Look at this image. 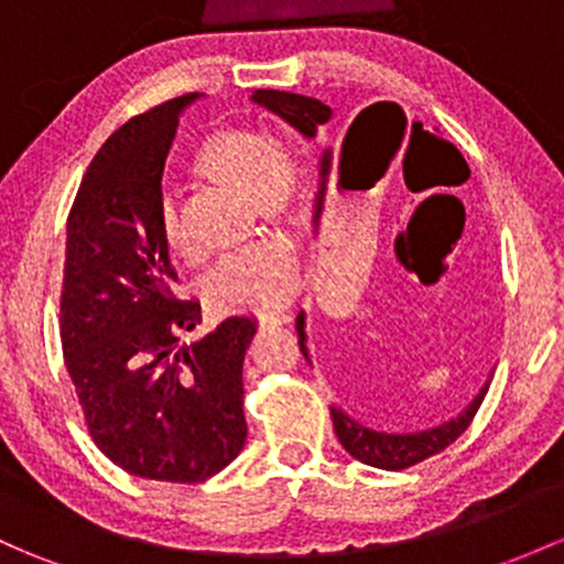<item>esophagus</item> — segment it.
<instances>
[{
    "instance_id": "1",
    "label": "esophagus",
    "mask_w": 564,
    "mask_h": 564,
    "mask_svg": "<svg viewBox=\"0 0 564 564\" xmlns=\"http://www.w3.org/2000/svg\"><path fill=\"white\" fill-rule=\"evenodd\" d=\"M289 313L286 311H270V313H262L259 316V322H262V327H281V324H289Z\"/></svg>"
}]
</instances>
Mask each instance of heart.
I'll use <instances>...</instances> for the list:
<instances>
[{
  "instance_id": "b5f03b06",
  "label": "heart",
  "mask_w": 564,
  "mask_h": 564,
  "mask_svg": "<svg viewBox=\"0 0 564 564\" xmlns=\"http://www.w3.org/2000/svg\"><path fill=\"white\" fill-rule=\"evenodd\" d=\"M194 170L218 186L248 192L253 210L283 221L300 210L302 170L289 148L259 129H227L207 138L194 153ZM162 237L181 262H194L192 240L173 207L162 210ZM297 289V257L283 240H257L216 267L207 292L224 311H272Z\"/></svg>"
}]
</instances>
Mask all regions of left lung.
I'll use <instances>...</instances> for the list:
<instances>
[{"label": "left lung", "mask_w": 564, "mask_h": 564, "mask_svg": "<svg viewBox=\"0 0 564 564\" xmlns=\"http://www.w3.org/2000/svg\"><path fill=\"white\" fill-rule=\"evenodd\" d=\"M253 102L259 108H267L275 116H281L289 127H294L305 140H313L318 134V129L332 118V108L329 105L318 102L313 97H302V94H289V91H272V88H259V91L251 94ZM361 120L362 132L359 139L352 138V127ZM400 121L402 123V112L397 105L391 102H378L372 108L361 110L357 116V121L351 123L348 129L346 140H343V153L340 159L332 153V148H327L318 162V175H322V183H318V194H316V205H313V229H318L324 216V205H327V183L332 170H337L340 181L337 186L346 188L348 177H351L354 164L359 162V156H365L367 148L372 145H387L391 142V127ZM397 140V138H394ZM452 145V142H446ZM454 148V145H452ZM456 153V148H454ZM462 156V153H459ZM297 335H300V351L302 357L307 359L311 365V351H307V332H305V311H300L297 316ZM486 391H489V381L484 383L481 391L470 400V405L462 408L454 419L448 422L430 426V430H419V432H389V430H376V426H367L357 422L354 416H348L343 408L332 405V424H335V435L340 441V446L346 448L354 459L365 462L370 467H381V470H405V467L416 465V462L430 459L432 454H441L443 448L452 446L456 437L467 430L473 422V416L481 408Z\"/></svg>", "instance_id": "obj_1"}]
</instances>
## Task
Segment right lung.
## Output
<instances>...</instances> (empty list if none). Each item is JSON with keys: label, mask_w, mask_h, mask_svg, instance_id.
Returning <instances> with one entry per match:
<instances>
[{"label": "right lung", "mask_w": 564, "mask_h": 564, "mask_svg": "<svg viewBox=\"0 0 564 564\" xmlns=\"http://www.w3.org/2000/svg\"><path fill=\"white\" fill-rule=\"evenodd\" d=\"M199 94L129 118L105 140L67 218L62 351L88 432L138 478L199 484L242 452V361L257 318L192 343L203 307L177 300L162 237V175L177 118Z\"/></svg>", "instance_id": "add662e5"}]
</instances>
